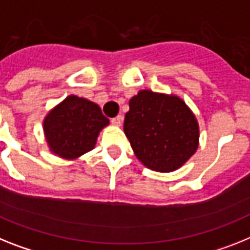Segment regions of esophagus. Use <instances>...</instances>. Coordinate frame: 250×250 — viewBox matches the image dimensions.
<instances>
[{"label":"esophagus","instance_id":"esophagus-1","mask_svg":"<svg viewBox=\"0 0 250 250\" xmlns=\"http://www.w3.org/2000/svg\"><path fill=\"white\" fill-rule=\"evenodd\" d=\"M122 122H123V115H121V114L117 115L115 118L112 119V123H113V125H121Z\"/></svg>","mask_w":250,"mask_h":250}]
</instances>
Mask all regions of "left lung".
<instances>
[{"mask_svg":"<svg viewBox=\"0 0 250 250\" xmlns=\"http://www.w3.org/2000/svg\"><path fill=\"white\" fill-rule=\"evenodd\" d=\"M125 133L138 160L155 171H173L198 147V123L178 96L142 90L129 100Z\"/></svg>","mask_w":250,"mask_h":250,"instance_id":"1","label":"left lung"}]
</instances>
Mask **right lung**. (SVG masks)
I'll use <instances>...</instances> for the list:
<instances>
[{"label":"right lung","instance_id":"add662e5","mask_svg":"<svg viewBox=\"0 0 250 250\" xmlns=\"http://www.w3.org/2000/svg\"><path fill=\"white\" fill-rule=\"evenodd\" d=\"M109 125L95 103L67 96L44 119V133L50 150L63 159H76L93 150L102 128Z\"/></svg>","mask_w":250,"mask_h":250}]
</instances>
